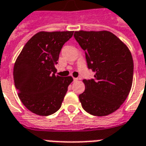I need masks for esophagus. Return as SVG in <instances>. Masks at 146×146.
<instances>
[{
  "label": "esophagus",
  "instance_id": "34e87169",
  "mask_svg": "<svg viewBox=\"0 0 146 146\" xmlns=\"http://www.w3.org/2000/svg\"><path fill=\"white\" fill-rule=\"evenodd\" d=\"M77 80H78V78H76V77L73 78V81H77Z\"/></svg>",
  "mask_w": 146,
  "mask_h": 146
}]
</instances>
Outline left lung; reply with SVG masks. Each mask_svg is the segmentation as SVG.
Listing matches in <instances>:
<instances>
[{"label": "left lung", "instance_id": "left-lung-1", "mask_svg": "<svg viewBox=\"0 0 146 146\" xmlns=\"http://www.w3.org/2000/svg\"><path fill=\"white\" fill-rule=\"evenodd\" d=\"M74 38L85 52L88 69L95 73L94 79L83 80V109L98 116L115 112L131 88L134 62L129 49L109 31H76Z\"/></svg>", "mask_w": 146, "mask_h": 146}]
</instances>
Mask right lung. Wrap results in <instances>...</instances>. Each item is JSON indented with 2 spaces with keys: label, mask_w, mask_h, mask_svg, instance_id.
I'll list each match as a JSON object with an SVG mask.
<instances>
[{
  "label": "right lung",
  "mask_w": 146,
  "mask_h": 146,
  "mask_svg": "<svg viewBox=\"0 0 146 146\" xmlns=\"http://www.w3.org/2000/svg\"><path fill=\"white\" fill-rule=\"evenodd\" d=\"M73 31L39 32L28 40L15 61V88L21 102L32 113L49 116L62 106L71 76H56L55 65Z\"/></svg>",
  "instance_id": "add662e5"
}]
</instances>
